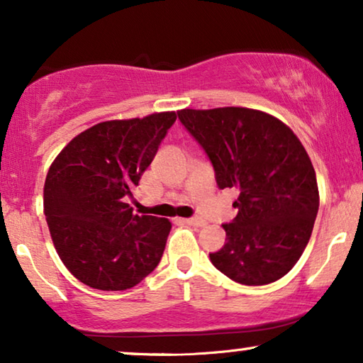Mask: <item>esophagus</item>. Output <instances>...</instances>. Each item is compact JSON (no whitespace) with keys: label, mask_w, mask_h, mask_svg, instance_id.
<instances>
[{"label":"esophagus","mask_w":363,"mask_h":363,"mask_svg":"<svg viewBox=\"0 0 363 363\" xmlns=\"http://www.w3.org/2000/svg\"><path fill=\"white\" fill-rule=\"evenodd\" d=\"M182 222L187 223V225H192V227H203V225H206V220H203V218H199V217L182 218Z\"/></svg>","instance_id":"1"}]
</instances>
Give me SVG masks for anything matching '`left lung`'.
Here are the masks:
<instances>
[{
	"label": "left lung",
	"instance_id": "left-lung-1",
	"mask_svg": "<svg viewBox=\"0 0 363 363\" xmlns=\"http://www.w3.org/2000/svg\"><path fill=\"white\" fill-rule=\"evenodd\" d=\"M211 160L220 189H238L227 243L211 262L233 281L283 278L303 255L319 211L315 172L298 136L263 111L225 106L177 111Z\"/></svg>",
	"mask_w": 363,
	"mask_h": 363
}]
</instances>
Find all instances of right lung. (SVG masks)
I'll use <instances>...</instances> for the list:
<instances>
[{"instance_id": "1", "label": "right lung", "mask_w": 363, "mask_h": 363, "mask_svg": "<svg viewBox=\"0 0 363 363\" xmlns=\"http://www.w3.org/2000/svg\"><path fill=\"white\" fill-rule=\"evenodd\" d=\"M174 111L104 121L74 138L49 167L44 216L65 268L86 286L123 291L161 262L167 218L133 213L143 172L174 125Z\"/></svg>"}]
</instances>
